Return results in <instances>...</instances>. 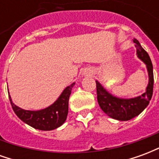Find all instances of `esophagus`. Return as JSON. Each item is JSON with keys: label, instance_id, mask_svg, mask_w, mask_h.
Segmentation results:
<instances>
[{"label": "esophagus", "instance_id": "34e87169", "mask_svg": "<svg viewBox=\"0 0 159 159\" xmlns=\"http://www.w3.org/2000/svg\"><path fill=\"white\" fill-rule=\"evenodd\" d=\"M83 74H84V75H92V74H93V72H92V71H91V70H88V71H85V72H83Z\"/></svg>", "mask_w": 159, "mask_h": 159}]
</instances>
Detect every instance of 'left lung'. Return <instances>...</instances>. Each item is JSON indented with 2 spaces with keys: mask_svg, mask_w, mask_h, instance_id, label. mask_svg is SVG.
Wrapping results in <instances>:
<instances>
[{
  "mask_svg": "<svg viewBox=\"0 0 159 159\" xmlns=\"http://www.w3.org/2000/svg\"><path fill=\"white\" fill-rule=\"evenodd\" d=\"M135 43L137 57L147 66L149 82L146 92L141 95L131 99H122L111 94L104 87L96 81L97 100L101 110L109 117L119 121H128L140 114L150 102L153 92V68L148 53L141 47L138 40L134 39Z\"/></svg>",
  "mask_w": 159,
  "mask_h": 159,
  "instance_id": "left-lung-1",
  "label": "left lung"
}]
</instances>
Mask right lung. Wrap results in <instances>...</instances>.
Masks as SVG:
<instances>
[{"mask_svg":"<svg viewBox=\"0 0 159 159\" xmlns=\"http://www.w3.org/2000/svg\"><path fill=\"white\" fill-rule=\"evenodd\" d=\"M75 83L66 87L58 100L51 106L39 111H27L17 107L12 103L11 96L9 100L12 105V110L24 123H27L34 129L39 130L55 129L66 122L68 114V102L71 93V89Z\"/></svg>","mask_w":159,"mask_h":159,"instance_id":"add662e5","label":"right lung"}]
</instances>
